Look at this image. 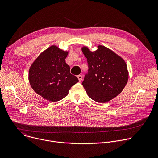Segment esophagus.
<instances>
[{
	"instance_id": "34e87169",
	"label": "esophagus",
	"mask_w": 158,
	"mask_h": 158,
	"mask_svg": "<svg viewBox=\"0 0 158 158\" xmlns=\"http://www.w3.org/2000/svg\"><path fill=\"white\" fill-rule=\"evenodd\" d=\"M77 78L79 79V81L81 82L82 80V76L81 75H78L77 76Z\"/></svg>"
}]
</instances>
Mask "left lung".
<instances>
[{
	"label": "left lung",
	"instance_id": "left-lung-1",
	"mask_svg": "<svg viewBox=\"0 0 158 158\" xmlns=\"http://www.w3.org/2000/svg\"><path fill=\"white\" fill-rule=\"evenodd\" d=\"M82 51L87 58L89 68L82 85L88 96L98 102L104 103L119 95L128 79L124 60L102 46H99L94 52L85 47Z\"/></svg>",
	"mask_w": 158,
	"mask_h": 158
}]
</instances>
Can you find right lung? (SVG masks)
<instances>
[{
	"instance_id": "1",
	"label": "right lung",
	"mask_w": 158,
	"mask_h": 158,
	"mask_svg": "<svg viewBox=\"0 0 158 158\" xmlns=\"http://www.w3.org/2000/svg\"><path fill=\"white\" fill-rule=\"evenodd\" d=\"M67 52L52 46L42 52L30 67L29 80L34 91L52 102H57L68 94L71 87L79 82L70 73L65 63Z\"/></svg>"
}]
</instances>
